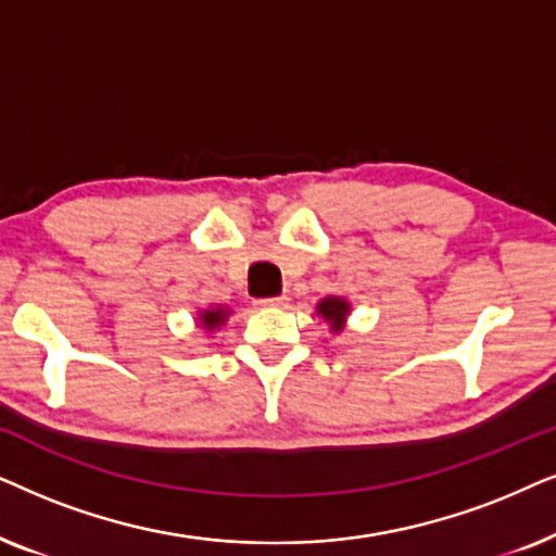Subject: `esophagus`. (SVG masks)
<instances>
[{
  "instance_id": "obj_1",
  "label": "esophagus",
  "mask_w": 556,
  "mask_h": 556,
  "mask_svg": "<svg viewBox=\"0 0 556 556\" xmlns=\"http://www.w3.org/2000/svg\"><path fill=\"white\" fill-rule=\"evenodd\" d=\"M287 302H290V298H285V294H277V298H258L256 305H262V307H285Z\"/></svg>"
}]
</instances>
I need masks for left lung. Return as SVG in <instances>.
<instances>
[{"instance_id": "left-lung-1", "label": "left lung", "mask_w": 556, "mask_h": 556, "mask_svg": "<svg viewBox=\"0 0 556 556\" xmlns=\"http://www.w3.org/2000/svg\"><path fill=\"white\" fill-rule=\"evenodd\" d=\"M351 313V305L343 298H325L317 302V315L323 317L325 323H330L332 332H340L345 328V317Z\"/></svg>"}]
</instances>
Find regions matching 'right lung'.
I'll return each mask as SVG.
<instances>
[{
	"instance_id": "1",
	"label": "right lung",
	"mask_w": 556,
	"mask_h": 556,
	"mask_svg": "<svg viewBox=\"0 0 556 556\" xmlns=\"http://www.w3.org/2000/svg\"><path fill=\"white\" fill-rule=\"evenodd\" d=\"M226 317H228L226 307H208V309H201V313H198V323H201L205 330L213 332L226 323Z\"/></svg>"
}]
</instances>
